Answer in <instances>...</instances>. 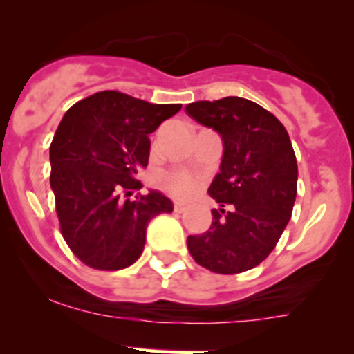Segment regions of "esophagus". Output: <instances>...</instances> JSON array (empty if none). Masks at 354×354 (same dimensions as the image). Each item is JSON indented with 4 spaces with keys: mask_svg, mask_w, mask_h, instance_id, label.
Here are the masks:
<instances>
[{
    "mask_svg": "<svg viewBox=\"0 0 354 354\" xmlns=\"http://www.w3.org/2000/svg\"><path fill=\"white\" fill-rule=\"evenodd\" d=\"M174 210L177 212V214H183L184 210H187V205L183 203V201H175V203H174Z\"/></svg>",
    "mask_w": 354,
    "mask_h": 354,
    "instance_id": "1",
    "label": "esophagus"
}]
</instances>
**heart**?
<instances>
[{
  "mask_svg": "<svg viewBox=\"0 0 354 354\" xmlns=\"http://www.w3.org/2000/svg\"><path fill=\"white\" fill-rule=\"evenodd\" d=\"M158 183L174 196H187L198 187L196 177L186 170L165 171L158 177Z\"/></svg>",
  "mask_w": 354,
  "mask_h": 354,
  "instance_id": "b5f03b06",
  "label": "heart"
}]
</instances>
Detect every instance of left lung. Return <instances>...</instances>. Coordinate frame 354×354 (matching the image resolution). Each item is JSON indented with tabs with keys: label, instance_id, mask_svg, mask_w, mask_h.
Instances as JSON below:
<instances>
[{
	"label": "left lung",
	"instance_id": "8db88e82",
	"mask_svg": "<svg viewBox=\"0 0 354 354\" xmlns=\"http://www.w3.org/2000/svg\"><path fill=\"white\" fill-rule=\"evenodd\" d=\"M186 113L221 136V170L208 194L212 225L187 238L194 261L218 274L261 264L280 240L297 196V160L274 114L241 97L187 104ZM228 210L225 211V208Z\"/></svg>",
	"mask_w": 354,
	"mask_h": 354
}]
</instances>
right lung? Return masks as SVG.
<instances>
[{
  "mask_svg": "<svg viewBox=\"0 0 354 354\" xmlns=\"http://www.w3.org/2000/svg\"><path fill=\"white\" fill-rule=\"evenodd\" d=\"M183 104H151L106 90L74 104L50 146V186L60 231L73 254L93 269L132 266L146 243L151 218L174 205L160 191L129 200L140 189L149 133Z\"/></svg>",
  "mask_w": 354,
  "mask_h": 354,
  "instance_id": "add662e5",
  "label": "right lung"
}]
</instances>
